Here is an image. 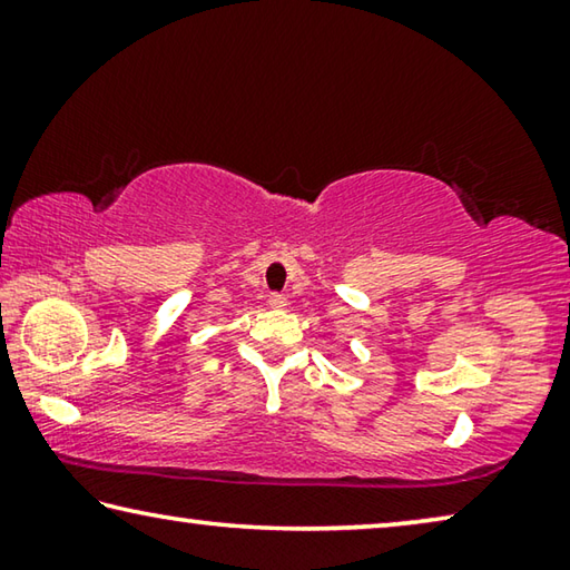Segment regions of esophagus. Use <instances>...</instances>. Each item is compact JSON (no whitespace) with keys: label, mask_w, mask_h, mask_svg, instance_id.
I'll use <instances>...</instances> for the list:
<instances>
[{"label":"esophagus","mask_w":570,"mask_h":570,"mask_svg":"<svg viewBox=\"0 0 570 570\" xmlns=\"http://www.w3.org/2000/svg\"><path fill=\"white\" fill-rule=\"evenodd\" d=\"M268 306L284 308V306H286V296L278 294V292H272V294H268Z\"/></svg>","instance_id":"esophagus-1"}]
</instances>
